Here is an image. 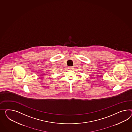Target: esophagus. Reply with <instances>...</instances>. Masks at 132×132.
I'll use <instances>...</instances> for the list:
<instances>
[{
  "label": "esophagus",
  "instance_id": "34e87169",
  "mask_svg": "<svg viewBox=\"0 0 132 132\" xmlns=\"http://www.w3.org/2000/svg\"><path fill=\"white\" fill-rule=\"evenodd\" d=\"M68 69H69V70H73V67H68Z\"/></svg>",
  "mask_w": 132,
  "mask_h": 132
}]
</instances>
